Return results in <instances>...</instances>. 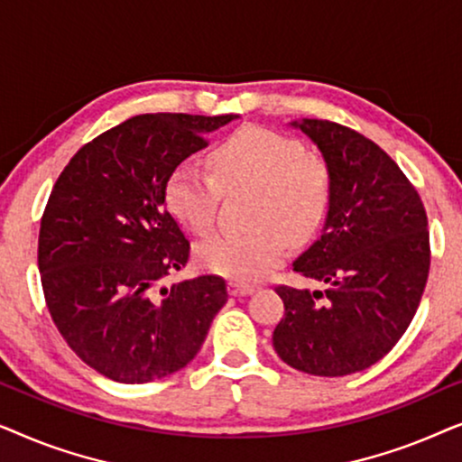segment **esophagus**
<instances>
[{
	"label": "esophagus",
	"instance_id": "34e87169",
	"mask_svg": "<svg viewBox=\"0 0 462 462\" xmlns=\"http://www.w3.org/2000/svg\"><path fill=\"white\" fill-rule=\"evenodd\" d=\"M229 292L233 296H245V294L254 292V286H250V283H244V282H231L229 283Z\"/></svg>",
	"mask_w": 462,
	"mask_h": 462
}]
</instances>
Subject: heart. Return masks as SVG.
<instances>
[{"instance_id":"obj_1","label":"heart","mask_w":462,"mask_h":462,"mask_svg":"<svg viewBox=\"0 0 462 462\" xmlns=\"http://www.w3.org/2000/svg\"><path fill=\"white\" fill-rule=\"evenodd\" d=\"M210 172L180 162L163 185L168 210L198 236L214 226L220 189L254 187L250 226L239 233H217L198 245L204 269L252 282L283 261L288 239L300 242L326 218L334 179L328 162L305 151L299 138L264 125L245 124L220 138L210 153Z\"/></svg>"}]
</instances>
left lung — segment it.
<instances>
[{
	"instance_id": "obj_1",
	"label": "left lung",
	"mask_w": 462,
	"mask_h": 462,
	"mask_svg": "<svg viewBox=\"0 0 462 462\" xmlns=\"http://www.w3.org/2000/svg\"><path fill=\"white\" fill-rule=\"evenodd\" d=\"M292 125L332 170L324 231L292 263L326 290L275 288L286 311L273 346L294 370L346 376L387 356L419 309L431 267L427 212L412 182L370 138L328 119Z\"/></svg>"
}]
</instances>
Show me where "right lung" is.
I'll return each instance as SVG.
<instances>
[{
	"label": "right lung",
	"instance_id": "right-lung-1",
	"mask_svg": "<svg viewBox=\"0 0 462 462\" xmlns=\"http://www.w3.org/2000/svg\"><path fill=\"white\" fill-rule=\"evenodd\" d=\"M233 117H130L86 143L54 182L37 242L43 299L75 356L111 381L185 368L229 299L218 275L157 283L191 256L166 208L168 174Z\"/></svg>",
	"mask_w": 462,
	"mask_h": 462
}]
</instances>
